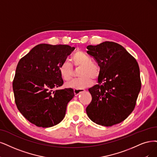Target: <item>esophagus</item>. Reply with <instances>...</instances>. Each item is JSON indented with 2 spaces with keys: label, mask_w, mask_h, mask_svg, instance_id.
<instances>
[{
  "label": "esophagus",
  "mask_w": 157,
  "mask_h": 157,
  "mask_svg": "<svg viewBox=\"0 0 157 157\" xmlns=\"http://www.w3.org/2000/svg\"><path fill=\"white\" fill-rule=\"evenodd\" d=\"M85 91V89H74V94L75 96H78V94H79L80 93H82V92H84Z\"/></svg>",
  "instance_id": "obj_1"
}]
</instances>
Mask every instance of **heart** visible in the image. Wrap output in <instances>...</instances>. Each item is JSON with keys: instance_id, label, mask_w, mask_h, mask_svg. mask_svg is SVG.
Returning <instances> with one entry per match:
<instances>
[{"instance_id": "heart-1", "label": "heart", "mask_w": 157, "mask_h": 157, "mask_svg": "<svg viewBox=\"0 0 157 157\" xmlns=\"http://www.w3.org/2000/svg\"><path fill=\"white\" fill-rule=\"evenodd\" d=\"M75 67H81L79 72V78L74 79L66 83L68 88L81 89L86 88L92 84V78L96 79L100 73V68L97 63L92 61L91 57L82 51L77 52L72 57ZM59 73L63 79L68 81L72 77V66L68 61H63L59 66Z\"/></svg>"}]
</instances>
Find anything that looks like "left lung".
I'll use <instances>...</instances> for the list:
<instances>
[{"mask_svg":"<svg viewBox=\"0 0 157 157\" xmlns=\"http://www.w3.org/2000/svg\"><path fill=\"white\" fill-rule=\"evenodd\" d=\"M86 48L100 68L98 84L89 89L92 101L86 108V114L98 125L119 124L134 110L140 91L138 64L117 43L105 41Z\"/></svg>","mask_w":157,"mask_h":157,"instance_id":"1","label":"left lung"}]
</instances>
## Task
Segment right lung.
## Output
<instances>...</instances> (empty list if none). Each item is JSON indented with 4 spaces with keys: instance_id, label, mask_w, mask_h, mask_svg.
I'll return each instance as SVG.
<instances>
[{
    "instance_id": "right-lung-1",
    "label": "right lung",
    "mask_w": 157,
    "mask_h": 157,
    "mask_svg": "<svg viewBox=\"0 0 157 157\" xmlns=\"http://www.w3.org/2000/svg\"><path fill=\"white\" fill-rule=\"evenodd\" d=\"M74 49L39 44L18 63L13 82L15 101L23 117L37 127L54 126L65 117L74 90L54 89L63 85L59 66Z\"/></svg>"
}]
</instances>
